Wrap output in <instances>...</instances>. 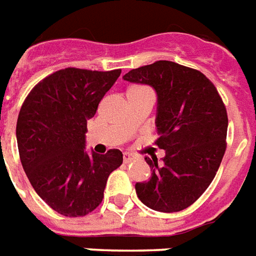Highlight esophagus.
<instances>
[{"label": "esophagus", "instance_id": "1", "mask_svg": "<svg viewBox=\"0 0 256 256\" xmlns=\"http://www.w3.org/2000/svg\"><path fill=\"white\" fill-rule=\"evenodd\" d=\"M133 160H134V156H132L130 153H123V162H126V164L130 162H133Z\"/></svg>", "mask_w": 256, "mask_h": 256}]
</instances>
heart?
Returning a JSON list of instances; mask_svg holds the SVG:
<instances>
[{
    "label": "heart",
    "mask_w": 256,
    "mask_h": 256,
    "mask_svg": "<svg viewBox=\"0 0 256 256\" xmlns=\"http://www.w3.org/2000/svg\"><path fill=\"white\" fill-rule=\"evenodd\" d=\"M137 88H140V86H137Z\"/></svg>",
    "instance_id": "obj_1"
}]
</instances>
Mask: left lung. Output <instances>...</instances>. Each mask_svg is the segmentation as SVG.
Wrapping results in <instances>:
<instances>
[{
    "label": "left lung",
    "mask_w": 256,
    "mask_h": 256,
    "mask_svg": "<svg viewBox=\"0 0 256 256\" xmlns=\"http://www.w3.org/2000/svg\"><path fill=\"white\" fill-rule=\"evenodd\" d=\"M123 80L156 90V144L166 150L162 164L145 157L152 176L136 184L138 198L162 213L186 209L205 192L224 157L228 115L222 99L200 70L171 60L130 70Z\"/></svg>",
    "instance_id": "left-lung-1"
}]
</instances>
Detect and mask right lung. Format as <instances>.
<instances>
[{"mask_svg": "<svg viewBox=\"0 0 256 256\" xmlns=\"http://www.w3.org/2000/svg\"><path fill=\"white\" fill-rule=\"evenodd\" d=\"M110 72L66 68L47 76L30 92L18 112L17 146L38 196L66 217H82L102 204L110 174L123 154L85 152L86 120L115 84Z\"/></svg>", "mask_w": 256, "mask_h": 256, "instance_id": "1", "label": "right lung"}]
</instances>
